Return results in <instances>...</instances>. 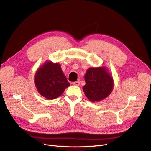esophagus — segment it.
Listing matches in <instances>:
<instances>
[{"mask_svg": "<svg viewBox=\"0 0 151 151\" xmlns=\"http://www.w3.org/2000/svg\"><path fill=\"white\" fill-rule=\"evenodd\" d=\"M73 84L75 85V86H79V81L73 82Z\"/></svg>", "mask_w": 151, "mask_h": 151, "instance_id": "1", "label": "esophagus"}]
</instances>
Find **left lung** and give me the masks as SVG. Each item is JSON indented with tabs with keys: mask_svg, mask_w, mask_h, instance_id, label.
<instances>
[{
	"mask_svg": "<svg viewBox=\"0 0 151 151\" xmlns=\"http://www.w3.org/2000/svg\"><path fill=\"white\" fill-rule=\"evenodd\" d=\"M86 84L83 89L92 102L100 101L112 92L114 82L112 75L105 66L88 68L84 75Z\"/></svg>",
	"mask_w": 151,
	"mask_h": 151,
	"instance_id": "left-lung-1",
	"label": "left lung"
}]
</instances>
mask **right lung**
Returning <instances> with one entry per match:
<instances>
[{
  "mask_svg": "<svg viewBox=\"0 0 151 151\" xmlns=\"http://www.w3.org/2000/svg\"><path fill=\"white\" fill-rule=\"evenodd\" d=\"M34 81L39 94L48 99H53L62 95L70 86L61 65L51 61H46L37 68Z\"/></svg>",
  "mask_w": 151,
  "mask_h": 151,
  "instance_id": "right-lung-1",
  "label": "right lung"
}]
</instances>
